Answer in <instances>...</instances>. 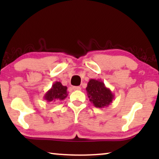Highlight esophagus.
<instances>
[{
	"mask_svg": "<svg viewBox=\"0 0 159 159\" xmlns=\"http://www.w3.org/2000/svg\"><path fill=\"white\" fill-rule=\"evenodd\" d=\"M72 89L74 90H81V88H80V87H78V86H74Z\"/></svg>",
	"mask_w": 159,
	"mask_h": 159,
	"instance_id": "obj_1",
	"label": "esophagus"
}]
</instances>
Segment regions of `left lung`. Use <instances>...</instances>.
Returning <instances> with one entry per match:
<instances>
[{"label": "left lung", "instance_id": "1", "mask_svg": "<svg viewBox=\"0 0 159 159\" xmlns=\"http://www.w3.org/2000/svg\"><path fill=\"white\" fill-rule=\"evenodd\" d=\"M90 101L96 108L108 107L114 98V93L101 80L90 79L86 88Z\"/></svg>", "mask_w": 159, "mask_h": 159}]
</instances>
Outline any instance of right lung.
I'll return each instance as SVG.
<instances>
[{
    "mask_svg": "<svg viewBox=\"0 0 159 159\" xmlns=\"http://www.w3.org/2000/svg\"><path fill=\"white\" fill-rule=\"evenodd\" d=\"M67 95V87L62 85L60 82H55L51 88L45 93L43 98L48 102H56L63 101L66 98Z\"/></svg>",
    "mask_w": 159,
    "mask_h": 159,
    "instance_id": "right-lung-1",
    "label": "right lung"
}]
</instances>
